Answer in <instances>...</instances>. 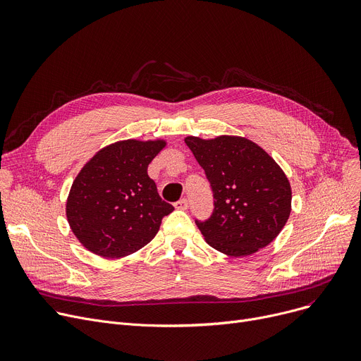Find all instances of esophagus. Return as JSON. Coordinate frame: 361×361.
I'll return each instance as SVG.
<instances>
[{
    "label": "esophagus",
    "mask_w": 361,
    "mask_h": 361,
    "mask_svg": "<svg viewBox=\"0 0 361 361\" xmlns=\"http://www.w3.org/2000/svg\"><path fill=\"white\" fill-rule=\"evenodd\" d=\"M174 207L178 211H187L188 209V200L187 199H181L178 202L174 203Z\"/></svg>",
    "instance_id": "obj_1"
}]
</instances>
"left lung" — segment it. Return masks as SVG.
I'll return each instance as SVG.
<instances>
[{
    "mask_svg": "<svg viewBox=\"0 0 361 361\" xmlns=\"http://www.w3.org/2000/svg\"><path fill=\"white\" fill-rule=\"evenodd\" d=\"M214 193L209 219L196 221L215 250L243 257L271 244L291 212V185L281 166L255 142L238 136L184 139Z\"/></svg>",
    "mask_w": 361,
    "mask_h": 361,
    "instance_id": "8db88e82",
    "label": "left lung"
}]
</instances>
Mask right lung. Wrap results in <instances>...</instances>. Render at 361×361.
Instances as JSON below:
<instances>
[{
    "label": "right lung",
    "mask_w": 361,
    "mask_h": 361,
    "mask_svg": "<svg viewBox=\"0 0 361 361\" xmlns=\"http://www.w3.org/2000/svg\"><path fill=\"white\" fill-rule=\"evenodd\" d=\"M165 140H121L101 149L73 181L66 204L70 228L85 247L118 259L140 250L174 211L164 202L147 165Z\"/></svg>",
    "instance_id": "right-lung-1"
}]
</instances>
